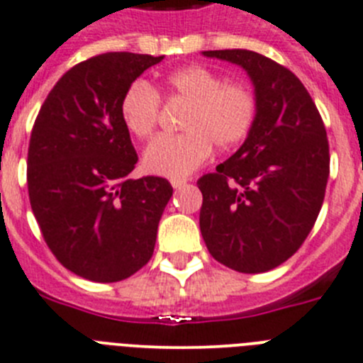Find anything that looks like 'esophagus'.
<instances>
[{
    "label": "esophagus",
    "instance_id": "esophagus-1",
    "mask_svg": "<svg viewBox=\"0 0 363 363\" xmlns=\"http://www.w3.org/2000/svg\"><path fill=\"white\" fill-rule=\"evenodd\" d=\"M172 186H174L175 189H179V188H182V186H186V182H188V179H181V177H174L172 179Z\"/></svg>",
    "mask_w": 363,
    "mask_h": 363
}]
</instances>
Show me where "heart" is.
Masks as SVG:
<instances>
[{
	"mask_svg": "<svg viewBox=\"0 0 363 363\" xmlns=\"http://www.w3.org/2000/svg\"><path fill=\"white\" fill-rule=\"evenodd\" d=\"M164 97L186 104L177 135L159 137L145 152L148 172L184 177L210 159L213 146L230 150L246 139L259 117V96L244 81H228L211 68L191 65L168 74ZM121 119L137 139H150L161 119V96L148 83L130 84L121 99Z\"/></svg>",
	"mask_w": 363,
	"mask_h": 363,
	"instance_id": "obj_1",
	"label": "heart"
}]
</instances>
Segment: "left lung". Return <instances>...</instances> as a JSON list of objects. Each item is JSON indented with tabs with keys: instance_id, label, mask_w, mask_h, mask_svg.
I'll return each mask as SVG.
<instances>
[{
	"instance_id": "1",
	"label": "left lung",
	"mask_w": 363,
	"mask_h": 363,
	"mask_svg": "<svg viewBox=\"0 0 363 363\" xmlns=\"http://www.w3.org/2000/svg\"><path fill=\"white\" fill-rule=\"evenodd\" d=\"M247 72L259 117L244 145L197 181L201 233L217 262L264 273L298 251L324 202L329 143L302 81L277 61L242 48L206 50Z\"/></svg>"
}]
</instances>
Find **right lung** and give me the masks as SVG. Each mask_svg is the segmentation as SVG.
<instances>
[{
  "label": "right lung",
  "instance_id": "right-lung-1",
  "mask_svg": "<svg viewBox=\"0 0 363 363\" xmlns=\"http://www.w3.org/2000/svg\"><path fill=\"white\" fill-rule=\"evenodd\" d=\"M162 57L108 52L72 67L32 128L27 184L39 230L55 259L92 282L148 264L174 194L162 177H128L139 157L119 112L130 84Z\"/></svg>",
  "mask_w": 363,
  "mask_h": 363
}]
</instances>
